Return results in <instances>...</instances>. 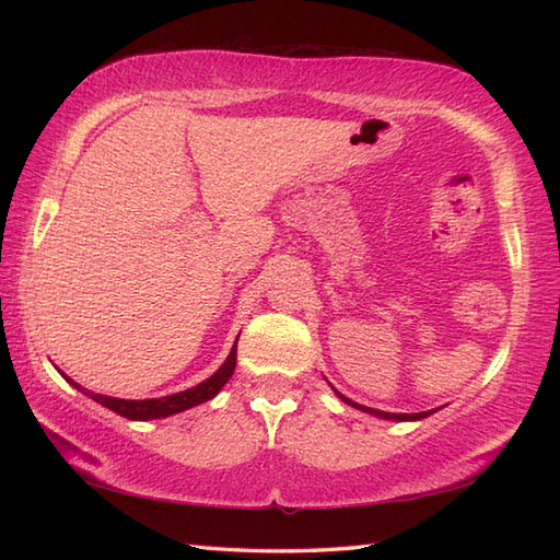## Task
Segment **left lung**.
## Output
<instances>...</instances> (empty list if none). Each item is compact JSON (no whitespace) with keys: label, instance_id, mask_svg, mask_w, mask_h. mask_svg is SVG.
I'll return each mask as SVG.
<instances>
[{"label":"left lung","instance_id":"1","mask_svg":"<svg viewBox=\"0 0 560 560\" xmlns=\"http://www.w3.org/2000/svg\"><path fill=\"white\" fill-rule=\"evenodd\" d=\"M337 395H339V392H337ZM339 397H341V401L351 404V407L361 409V411H368V413H375V416H383V419H395V421H416V419H425V416H428V411H421V413H387V411H377V409H368V407H361V404H355V401L347 399V397H343V395H339Z\"/></svg>","mask_w":560,"mask_h":560}]
</instances>
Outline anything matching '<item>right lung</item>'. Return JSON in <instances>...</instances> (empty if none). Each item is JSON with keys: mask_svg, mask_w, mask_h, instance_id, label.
<instances>
[{"mask_svg": "<svg viewBox=\"0 0 560 560\" xmlns=\"http://www.w3.org/2000/svg\"><path fill=\"white\" fill-rule=\"evenodd\" d=\"M237 343V341H235ZM235 347L231 349L229 359L219 368L217 373H213L205 383H199L197 387H189L185 392H177V395H168V397H161V399H115V397H105V395H96V392H89V389H81V385H77L74 380H69L65 373V377L69 380L71 385L77 389H81L83 395H89L93 401L103 404V407H108L110 411L125 416V419H132V421H149V419H163V416H173L177 411H185V409H192L197 404L207 401L211 397L219 395V389L229 383L233 371H235Z\"/></svg>", "mask_w": 560, "mask_h": 560, "instance_id": "add662e5", "label": "right lung"}]
</instances>
